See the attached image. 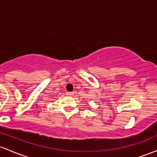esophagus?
Returning <instances> with one entry per match:
<instances>
[{"instance_id":"obj_1","label":"esophagus","mask_w":157,"mask_h":157,"mask_svg":"<svg viewBox=\"0 0 157 157\" xmlns=\"http://www.w3.org/2000/svg\"><path fill=\"white\" fill-rule=\"evenodd\" d=\"M73 94H74L73 92H67V93H66V95H67V96H69V97L73 96Z\"/></svg>"}]
</instances>
